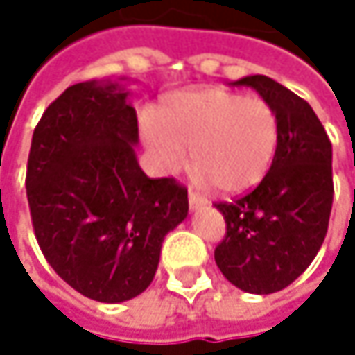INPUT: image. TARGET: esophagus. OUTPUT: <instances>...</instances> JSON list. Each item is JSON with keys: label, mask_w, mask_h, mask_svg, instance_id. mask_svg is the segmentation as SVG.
<instances>
[{"label": "esophagus", "mask_w": 355, "mask_h": 355, "mask_svg": "<svg viewBox=\"0 0 355 355\" xmlns=\"http://www.w3.org/2000/svg\"><path fill=\"white\" fill-rule=\"evenodd\" d=\"M189 205H191V209H199V207L207 205V199L203 195H199L197 191H189Z\"/></svg>", "instance_id": "esophagus-1"}]
</instances>
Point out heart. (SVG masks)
Instances as JSON below:
<instances>
[{"mask_svg":"<svg viewBox=\"0 0 355 355\" xmlns=\"http://www.w3.org/2000/svg\"><path fill=\"white\" fill-rule=\"evenodd\" d=\"M144 137L164 173H177L191 148L199 182L243 193L267 175L279 125L275 108L261 96L205 88L168 96L156 119L144 123Z\"/></svg>","mask_w":355,"mask_h":355,"instance_id":"heart-1","label":"heart"}]
</instances>
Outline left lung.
<instances>
[{"label":"left lung","instance_id":"1","mask_svg":"<svg viewBox=\"0 0 355 355\" xmlns=\"http://www.w3.org/2000/svg\"><path fill=\"white\" fill-rule=\"evenodd\" d=\"M234 86L254 88L275 108L279 137L263 180L234 201H218L226 236L214 257L224 277L248 294L290 286L317 257L333 205L331 141L311 105L267 76Z\"/></svg>","mask_w":355,"mask_h":355}]
</instances>
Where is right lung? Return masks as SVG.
Instances as JSON below:
<instances>
[{"mask_svg": "<svg viewBox=\"0 0 355 355\" xmlns=\"http://www.w3.org/2000/svg\"><path fill=\"white\" fill-rule=\"evenodd\" d=\"M137 114L119 84L69 86L33 133L26 197L38 247L86 298L125 302L154 279L164 236L189 211L177 178L139 168Z\"/></svg>", "mask_w": 355, "mask_h": 355, "instance_id": "add662e5", "label": "right lung"}]
</instances>
